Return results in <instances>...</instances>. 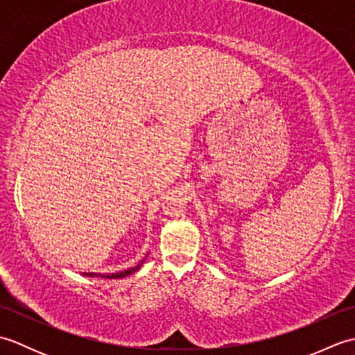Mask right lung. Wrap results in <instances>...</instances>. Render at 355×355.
<instances>
[{"label": "right lung", "mask_w": 355, "mask_h": 355, "mask_svg": "<svg viewBox=\"0 0 355 355\" xmlns=\"http://www.w3.org/2000/svg\"><path fill=\"white\" fill-rule=\"evenodd\" d=\"M145 261V259H143ZM143 261L140 262V263H137V266L135 267H132V268H128V270H125V271H120V273H112V275H97V273H84V275H87V276H101V277H108V279H119V277H125V276H128V275H132V273H135V271H137L140 267H141V263H143Z\"/></svg>", "instance_id": "right-lung-1"}]
</instances>
